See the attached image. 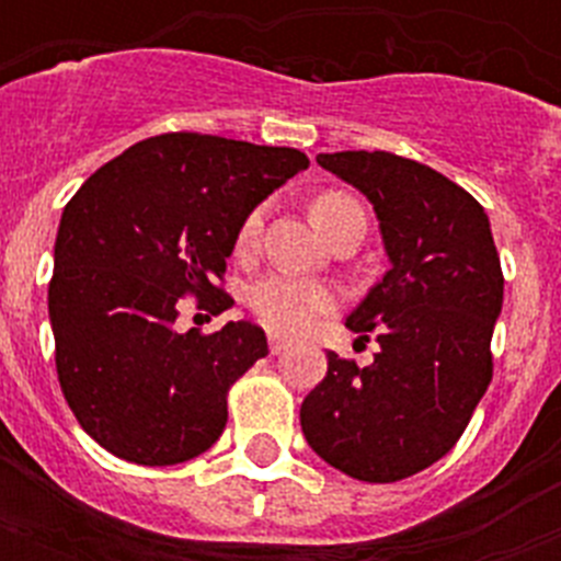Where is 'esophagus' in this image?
Listing matches in <instances>:
<instances>
[{
    "label": "esophagus",
    "mask_w": 561,
    "mask_h": 561,
    "mask_svg": "<svg viewBox=\"0 0 561 561\" xmlns=\"http://www.w3.org/2000/svg\"><path fill=\"white\" fill-rule=\"evenodd\" d=\"M288 350V341H285V337H276V334H273L271 337V355H282V352Z\"/></svg>",
    "instance_id": "1"
}]
</instances>
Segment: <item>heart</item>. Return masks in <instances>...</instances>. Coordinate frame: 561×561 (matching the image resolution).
<instances>
[{"label": "heart", "instance_id": "1", "mask_svg": "<svg viewBox=\"0 0 561 561\" xmlns=\"http://www.w3.org/2000/svg\"><path fill=\"white\" fill-rule=\"evenodd\" d=\"M360 203L343 192H323L317 194L311 203V215H314L317 227L323 229L325 236H332L334 229L341 227L343 220L355 215ZM264 227V206H255L244 215L241 227L236 236L238 253H250L259 244ZM247 306L253 317L264 329L276 334H299L306 332L308 325L314 323V317L325 314L334 306V294L320 282L297 279V276H285V273H271L250 288L247 294Z\"/></svg>", "mask_w": 561, "mask_h": 561}]
</instances>
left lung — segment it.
Segmentation results:
<instances>
[{"label": "left lung", "mask_w": 561, "mask_h": 561, "mask_svg": "<svg viewBox=\"0 0 561 561\" xmlns=\"http://www.w3.org/2000/svg\"><path fill=\"white\" fill-rule=\"evenodd\" d=\"M317 162L367 194L390 271L346 320L381 352L369 367L329 352L299 422L329 466L396 483L451 451L492 381L501 259L483 206L439 171L387 151Z\"/></svg>", "instance_id": "left-lung-1"}]
</instances>
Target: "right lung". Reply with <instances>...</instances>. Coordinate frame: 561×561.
<instances>
[{"mask_svg":"<svg viewBox=\"0 0 561 561\" xmlns=\"http://www.w3.org/2000/svg\"><path fill=\"white\" fill-rule=\"evenodd\" d=\"M308 169L297 148L160 134L101 165L66 203L48 282L57 381L87 434L136 466L215 445L229 387L267 355L253 323L178 332L180 302L220 314L241 220Z\"/></svg>","mask_w":561,"mask_h":561,"instance_id":"add662e5","label":"right lung"}]
</instances>
